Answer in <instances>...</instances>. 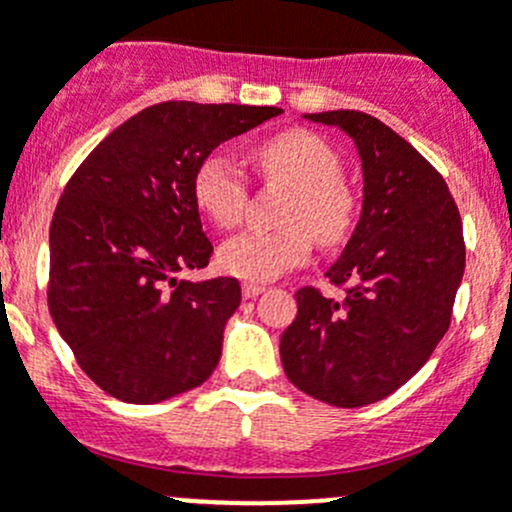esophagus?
Segmentation results:
<instances>
[{
    "instance_id": "esophagus-1",
    "label": "esophagus",
    "mask_w": 512,
    "mask_h": 512,
    "mask_svg": "<svg viewBox=\"0 0 512 512\" xmlns=\"http://www.w3.org/2000/svg\"><path fill=\"white\" fill-rule=\"evenodd\" d=\"M262 292H265V287L255 285V282H245V285H242V297L245 299H255L257 294H262Z\"/></svg>"
}]
</instances>
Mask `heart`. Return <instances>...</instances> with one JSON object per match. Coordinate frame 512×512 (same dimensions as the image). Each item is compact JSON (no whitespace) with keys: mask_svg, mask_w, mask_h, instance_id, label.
<instances>
[{"mask_svg":"<svg viewBox=\"0 0 512 512\" xmlns=\"http://www.w3.org/2000/svg\"><path fill=\"white\" fill-rule=\"evenodd\" d=\"M262 178L292 190L282 223L285 230H247L220 247V267L232 277L252 282L277 280L312 255V242L337 247L352 232L356 195L339 178V156L309 131L277 133L255 148ZM198 208L220 227L242 220L250 188L230 156L215 151L198 163L193 175Z\"/></svg>","mask_w":512,"mask_h":512,"instance_id":"1","label":"heart"}]
</instances>
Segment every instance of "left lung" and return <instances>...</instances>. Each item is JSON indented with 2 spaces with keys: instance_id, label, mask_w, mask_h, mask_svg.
Returning <instances> with one entry per match:
<instances>
[{
  "instance_id": "left-lung-1",
  "label": "left lung",
  "mask_w": 512,
  "mask_h": 512,
  "mask_svg": "<svg viewBox=\"0 0 512 512\" xmlns=\"http://www.w3.org/2000/svg\"><path fill=\"white\" fill-rule=\"evenodd\" d=\"M304 118L352 138L364 203L352 240L327 270L347 294L337 302L299 289L280 356L299 391L356 409L404 386L448 332L466 270L463 223L443 175L379 118L361 111Z\"/></svg>"
}]
</instances>
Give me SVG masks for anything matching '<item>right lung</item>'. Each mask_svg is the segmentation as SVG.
I'll return each instance as SVG.
<instances>
[{
	"mask_svg": "<svg viewBox=\"0 0 512 512\" xmlns=\"http://www.w3.org/2000/svg\"><path fill=\"white\" fill-rule=\"evenodd\" d=\"M275 106L165 101L108 133L66 183L49 230V312L84 374L113 399L158 404L203 384L223 354L240 282L178 280L213 245L198 163Z\"/></svg>",
	"mask_w": 512,
	"mask_h": 512,
	"instance_id": "obj_1",
	"label": "right lung"
}]
</instances>
